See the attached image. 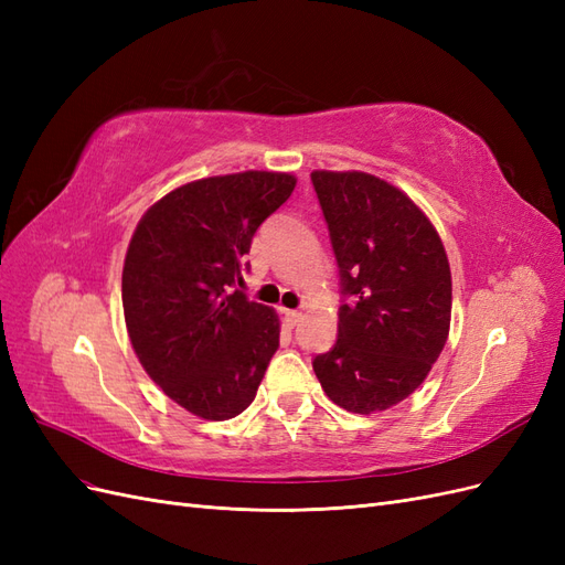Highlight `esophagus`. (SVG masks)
I'll return each instance as SVG.
<instances>
[{
  "label": "esophagus",
  "mask_w": 565,
  "mask_h": 565,
  "mask_svg": "<svg viewBox=\"0 0 565 565\" xmlns=\"http://www.w3.org/2000/svg\"><path fill=\"white\" fill-rule=\"evenodd\" d=\"M282 316H285V322L289 324V328H295V324L301 322V318H303L301 311H289V309H282Z\"/></svg>",
  "instance_id": "1"
}]
</instances>
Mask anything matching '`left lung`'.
Here are the masks:
<instances>
[{
	"label": "left lung",
	"mask_w": 565,
	"mask_h": 565,
	"mask_svg": "<svg viewBox=\"0 0 565 565\" xmlns=\"http://www.w3.org/2000/svg\"><path fill=\"white\" fill-rule=\"evenodd\" d=\"M339 264V337L316 377L339 407L382 413L419 388L446 347L452 276L434 224L401 188L367 172L311 174Z\"/></svg>",
	"instance_id": "8db88e82"
}]
</instances>
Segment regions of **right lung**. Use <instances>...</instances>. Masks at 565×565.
Returning <instances> with one entry per match:
<instances>
[{"label":"right lung","instance_id":"right-lung-1","mask_svg":"<svg viewBox=\"0 0 565 565\" xmlns=\"http://www.w3.org/2000/svg\"><path fill=\"white\" fill-rule=\"evenodd\" d=\"M287 172L183 183L141 216L125 256L122 306L139 363L188 413L224 422L256 396L280 318L241 289L262 221L292 195Z\"/></svg>","mask_w":565,"mask_h":565}]
</instances>
